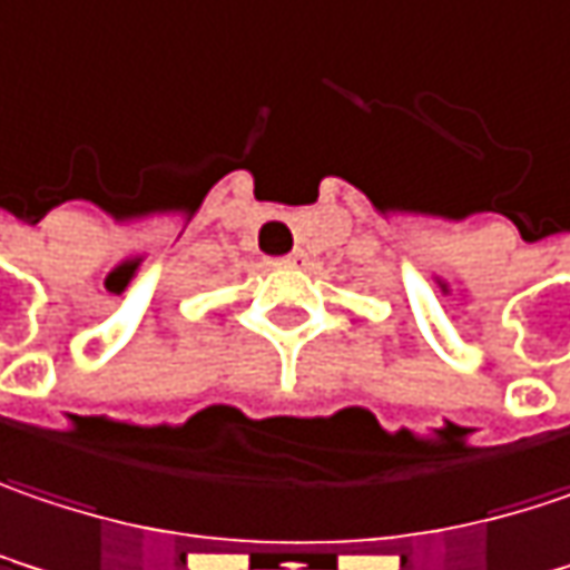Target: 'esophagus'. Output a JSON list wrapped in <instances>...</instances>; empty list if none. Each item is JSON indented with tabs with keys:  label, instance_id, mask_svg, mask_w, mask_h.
Returning <instances> with one entry per match:
<instances>
[{
	"label": "esophagus",
	"instance_id": "1",
	"mask_svg": "<svg viewBox=\"0 0 570 570\" xmlns=\"http://www.w3.org/2000/svg\"><path fill=\"white\" fill-rule=\"evenodd\" d=\"M303 261H306V254L293 252V254H286V257H277V261H274V267H296V264H303Z\"/></svg>",
	"mask_w": 570,
	"mask_h": 570
}]
</instances>
